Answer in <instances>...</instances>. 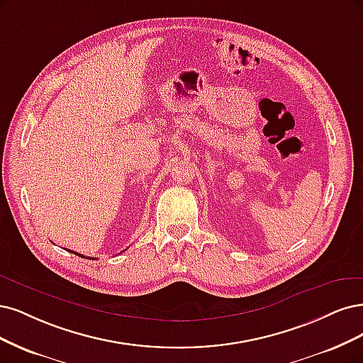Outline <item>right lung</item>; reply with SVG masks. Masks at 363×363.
Instances as JSON below:
<instances>
[{"label":"right lung","mask_w":363,"mask_h":363,"mask_svg":"<svg viewBox=\"0 0 363 363\" xmlns=\"http://www.w3.org/2000/svg\"><path fill=\"white\" fill-rule=\"evenodd\" d=\"M69 252H72V254H77L78 257H82V258H84V255H81V254H78V252H73V251H69ZM90 259H93V258H90Z\"/></svg>","instance_id":"1"}]
</instances>
